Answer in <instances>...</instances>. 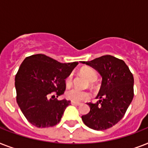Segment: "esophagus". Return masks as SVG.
Listing matches in <instances>:
<instances>
[{
	"label": "esophagus",
	"mask_w": 148,
	"mask_h": 148,
	"mask_svg": "<svg viewBox=\"0 0 148 148\" xmlns=\"http://www.w3.org/2000/svg\"><path fill=\"white\" fill-rule=\"evenodd\" d=\"M71 103L72 105H77V106H79L80 104H81V103H79V102H75V101H71Z\"/></svg>",
	"instance_id": "obj_1"
}]
</instances>
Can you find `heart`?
Listing matches in <instances>:
<instances>
[{
  "mask_svg": "<svg viewBox=\"0 0 148 148\" xmlns=\"http://www.w3.org/2000/svg\"><path fill=\"white\" fill-rule=\"evenodd\" d=\"M81 73L90 81H94L97 79L96 72L90 67H84L81 70ZM72 80H73V75L72 74H70L65 79V84L67 87L71 85ZM66 97L73 101L80 102V101H85L90 98V94L87 90H81L77 88H71L66 92Z\"/></svg>",
  "mask_w": 148,
  "mask_h": 148,
  "instance_id": "obj_1",
  "label": "heart"
}]
</instances>
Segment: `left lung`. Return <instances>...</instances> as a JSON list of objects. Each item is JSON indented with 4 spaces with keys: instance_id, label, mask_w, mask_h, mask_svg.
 I'll use <instances>...</instances> for the list:
<instances>
[{
    "instance_id": "obj_1",
    "label": "left lung",
    "mask_w": 148,
    "mask_h": 148,
    "mask_svg": "<svg viewBox=\"0 0 148 148\" xmlns=\"http://www.w3.org/2000/svg\"><path fill=\"white\" fill-rule=\"evenodd\" d=\"M81 63L97 70L102 77L97 103H88L90 112L81 118L85 125L103 131L119 122L134 97V77L124 60L104 55Z\"/></svg>"
}]
</instances>
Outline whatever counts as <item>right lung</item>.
I'll use <instances>...</instances> for the list:
<instances>
[{
  "mask_svg": "<svg viewBox=\"0 0 148 148\" xmlns=\"http://www.w3.org/2000/svg\"><path fill=\"white\" fill-rule=\"evenodd\" d=\"M77 64H62L42 53L27 57L22 62L15 76L17 103L34 126L44 128L60 122L71 101H58L52 95L58 97L64 93L65 79Z\"/></svg>",
  "mask_w": 148,
  "mask_h": 148,
  "instance_id": "right-lung-1",
  "label": "right lung"
}]
</instances>
